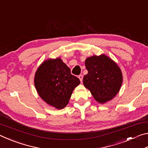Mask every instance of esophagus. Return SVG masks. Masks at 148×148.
<instances>
[{
    "label": "esophagus",
    "instance_id": "34e87169",
    "mask_svg": "<svg viewBox=\"0 0 148 148\" xmlns=\"http://www.w3.org/2000/svg\"><path fill=\"white\" fill-rule=\"evenodd\" d=\"M78 77H79V80H80V82H82V80H83V75L82 74H80L79 76H78Z\"/></svg>",
    "mask_w": 148,
    "mask_h": 148
}]
</instances>
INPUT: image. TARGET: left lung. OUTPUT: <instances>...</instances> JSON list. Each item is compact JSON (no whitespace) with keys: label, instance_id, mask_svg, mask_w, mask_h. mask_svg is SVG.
<instances>
[{"label":"left lung","instance_id":"1","mask_svg":"<svg viewBox=\"0 0 148 148\" xmlns=\"http://www.w3.org/2000/svg\"><path fill=\"white\" fill-rule=\"evenodd\" d=\"M85 64L88 73L84 77V85L95 99L104 103L113 99L119 92L123 82L118 66L104 55L88 57Z\"/></svg>","mask_w":148,"mask_h":148}]
</instances>
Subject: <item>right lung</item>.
Returning <instances> with one entry per match:
<instances>
[{"label": "right lung", "mask_w": 148, "mask_h": 148, "mask_svg": "<svg viewBox=\"0 0 148 148\" xmlns=\"http://www.w3.org/2000/svg\"><path fill=\"white\" fill-rule=\"evenodd\" d=\"M79 78L60 58L49 59L37 70L34 85L40 97L51 106L62 109L66 106Z\"/></svg>", "instance_id": "right-lung-1"}]
</instances>
